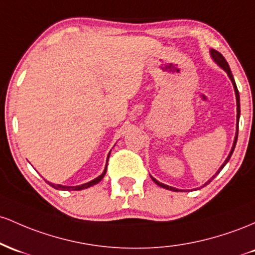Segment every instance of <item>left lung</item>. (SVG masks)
Returning a JSON list of instances; mask_svg holds the SVG:
<instances>
[{
	"mask_svg": "<svg viewBox=\"0 0 255 255\" xmlns=\"http://www.w3.org/2000/svg\"><path fill=\"white\" fill-rule=\"evenodd\" d=\"M211 56H212L213 58V60L214 61L217 62V64H218L220 67L223 68V70L225 71V72L228 73V76H229V78L231 79V82H233V84H234V89H235V94H236V102H237V131H236V137H235V141H234V145H233V149H231V151H230V154H229V156L227 158V160H225V162L224 164H223L222 166H220V168L218 171H217V173L214 174V176L212 177V178L210 179V181H208L207 183H206V184H208V183H210L211 181H212V179L214 178V177L217 176V174H218L220 171H222V168L224 167L225 165H227V162L229 161V159L231 158V155H233V151H234V149H235V145H236V142H237V135H239V119H240V94H239V90H237V87H236V83H235V79H234V77H233V73H231V71H230V67H229V64L227 62V60H225V58L224 56L222 55V54L219 53V51H217V50H214V49H212L211 50ZM151 179H153L154 182L156 183V184L159 185V187H161V188H165V189H168V190H173V191H179L178 189H176V188H172V187H168V185H166V184H162V183H160V182H158L156 181L155 178H153V177H151ZM205 184V185H206Z\"/></svg>",
	"mask_w": 255,
	"mask_h": 255,
	"instance_id": "1",
	"label": "left lung"
}]
</instances>
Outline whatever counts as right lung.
<instances>
[{"label": "right lung", "mask_w": 255, "mask_h": 255, "mask_svg": "<svg viewBox=\"0 0 255 255\" xmlns=\"http://www.w3.org/2000/svg\"><path fill=\"white\" fill-rule=\"evenodd\" d=\"M108 158H110V154H108ZM107 161H108V160H107ZM106 171H107V165H106L105 171H104V172H102L101 176H99V177H97V178L93 179V181H90V182L85 183V184H82V185H76V187H64V185H60V184H53V183H49V182H48V183H49V184L51 185V187L55 188V189H61V190H82V189H85V188H89V187H91V185H94V184H97V183H99V182L101 181V179L104 178V177H105Z\"/></svg>", "instance_id": "add662e5"}]
</instances>
